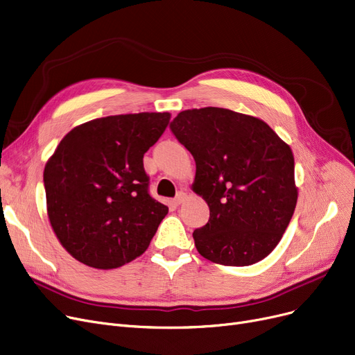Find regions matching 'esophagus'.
Segmentation results:
<instances>
[{
  "instance_id": "34e87169",
  "label": "esophagus",
  "mask_w": 355,
  "mask_h": 355,
  "mask_svg": "<svg viewBox=\"0 0 355 355\" xmlns=\"http://www.w3.org/2000/svg\"><path fill=\"white\" fill-rule=\"evenodd\" d=\"M186 198H187V194H186V193H184V191H178V194H177L175 198H174V205H175V206H180Z\"/></svg>"
}]
</instances>
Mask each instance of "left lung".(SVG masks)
I'll list each match as a JSON object with an SVG mask.
<instances>
[{"instance_id":"8db88e82","label":"left lung","mask_w":355,"mask_h":355,"mask_svg":"<svg viewBox=\"0 0 355 355\" xmlns=\"http://www.w3.org/2000/svg\"><path fill=\"white\" fill-rule=\"evenodd\" d=\"M169 129L193 155V190L210 209L193 232L198 254L229 267L266 258L297 202L290 146L263 120L219 107L181 112Z\"/></svg>"}]
</instances>
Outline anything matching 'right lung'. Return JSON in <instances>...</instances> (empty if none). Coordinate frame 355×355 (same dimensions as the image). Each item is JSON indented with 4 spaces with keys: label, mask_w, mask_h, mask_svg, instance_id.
Here are the masks:
<instances>
[{
    "label": "right lung",
    "mask_w": 355,
    "mask_h": 355,
    "mask_svg": "<svg viewBox=\"0 0 355 355\" xmlns=\"http://www.w3.org/2000/svg\"><path fill=\"white\" fill-rule=\"evenodd\" d=\"M169 113L107 116L72 129L44 166L48 214L80 263L109 270L146 251L168 207L149 194L145 152Z\"/></svg>",
    "instance_id": "add662e5"
}]
</instances>
